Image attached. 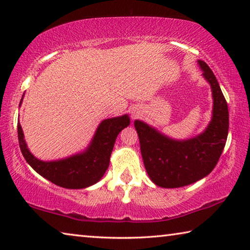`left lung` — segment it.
<instances>
[{"mask_svg": "<svg viewBox=\"0 0 250 250\" xmlns=\"http://www.w3.org/2000/svg\"><path fill=\"white\" fill-rule=\"evenodd\" d=\"M203 76L213 92V117L204 132L184 141L173 140L135 120L140 149L150 179L161 188H181L203 179L214 170L228 134V107L213 71L205 62L198 61Z\"/></svg>", "mask_w": 250, "mask_h": 250, "instance_id": "left-lung-1", "label": "left lung"}]
</instances>
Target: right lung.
Listing matches in <instances>:
<instances>
[{
	"label": "right lung",
	"instance_id": "add662e5",
	"mask_svg": "<svg viewBox=\"0 0 250 250\" xmlns=\"http://www.w3.org/2000/svg\"><path fill=\"white\" fill-rule=\"evenodd\" d=\"M129 125L130 119L126 115L104 120L83 153L59 161L44 162L36 159L27 149L20 122H18L19 143L26 162L40 175L62 188H84L97 183L104 176L109 167L117 135Z\"/></svg>",
	"mask_w": 250,
	"mask_h": 250
}]
</instances>
